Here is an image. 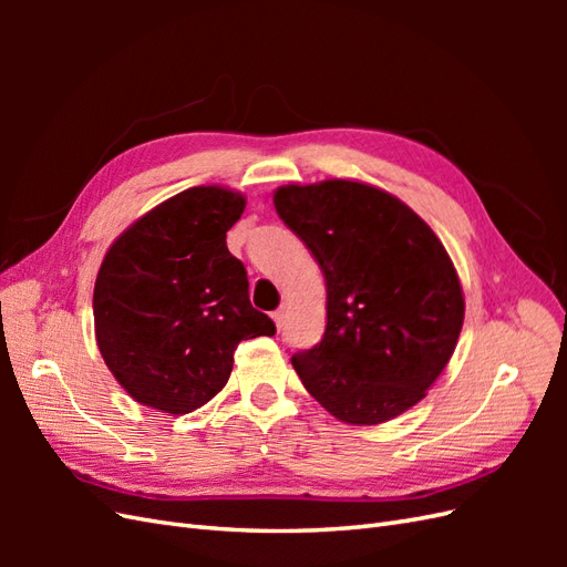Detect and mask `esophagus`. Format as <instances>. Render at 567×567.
Here are the masks:
<instances>
[{"label": "esophagus", "mask_w": 567, "mask_h": 567, "mask_svg": "<svg viewBox=\"0 0 567 567\" xmlns=\"http://www.w3.org/2000/svg\"><path fill=\"white\" fill-rule=\"evenodd\" d=\"M271 319H274V323H277V329L281 331L284 319H286V310H284V307H281V310H277V312H271Z\"/></svg>", "instance_id": "34e87169"}]
</instances>
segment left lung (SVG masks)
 I'll use <instances>...</instances> for the list:
<instances>
[{"label": "left lung", "mask_w": 567, "mask_h": 567, "mask_svg": "<svg viewBox=\"0 0 567 567\" xmlns=\"http://www.w3.org/2000/svg\"><path fill=\"white\" fill-rule=\"evenodd\" d=\"M326 281V331L296 352L302 385L338 421L379 425L425 398L454 354L463 290L447 250L400 198L326 179L274 192Z\"/></svg>", "instance_id": "left-lung-1"}]
</instances>
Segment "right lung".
Here are the masks:
<instances>
[{"label":"right lung","instance_id":"1","mask_svg":"<svg viewBox=\"0 0 567 567\" xmlns=\"http://www.w3.org/2000/svg\"><path fill=\"white\" fill-rule=\"evenodd\" d=\"M244 208L231 188H186L109 248L94 284L96 346L134 402L188 414L227 385L238 342L277 333L227 248Z\"/></svg>","mask_w":567,"mask_h":567}]
</instances>
